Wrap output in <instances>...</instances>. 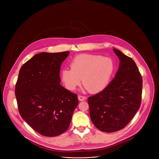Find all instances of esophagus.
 Segmentation results:
<instances>
[{
  "mask_svg": "<svg viewBox=\"0 0 159 159\" xmlns=\"http://www.w3.org/2000/svg\"><path fill=\"white\" fill-rule=\"evenodd\" d=\"M78 99H79V100L80 101H84L86 98H85L84 96H78Z\"/></svg>",
  "mask_w": 159,
  "mask_h": 159,
  "instance_id": "obj_1",
  "label": "esophagus"
}]
</instances>
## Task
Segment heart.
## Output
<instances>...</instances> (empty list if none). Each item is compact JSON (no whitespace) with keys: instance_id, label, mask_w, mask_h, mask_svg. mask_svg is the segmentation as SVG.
<instances>
[{"instance_id":"heart-1","label":"heart","mask_w":159,"mask_h":159,"mask_svg":"<svg viewBox=\"0 0 159 159\" xmlns=\"http://www.w3.org/2000/svg\"><path fill=\"white\" fill-rule=\"evenodd\" d=\"M114 70L115 64L110 58L82 54L72 60L70 69H63L61 77L69 90H75L80 84L82 79L85 90L97 93L108 85Z\"/></svg>"}]
</instances>
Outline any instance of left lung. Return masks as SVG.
<instances>
[{
	"mask_svg": "<svg viewBox=\"0 0 159 159\" xmlns=\"http://www.w3.org/2000/svg\"><path fill=\"white\" fill-rule=\"evenodd\" d=\"M120 63L115 78L96 95L88 98L90 119L99 130L112 133L124 128L141 105L142 75L134 60L115 48Z\"/></svg>",
	"mask_w": 159,
	"mask_h": 159,
	"instance_id": "1",
	"label": "left lung"
}]
</instances>
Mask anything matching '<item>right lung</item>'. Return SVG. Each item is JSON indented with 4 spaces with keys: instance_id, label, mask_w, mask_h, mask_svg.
<instances>
[{
    "instance_id": "obj_1",
    "label": "right lung",
    "mask_w": 159,
    "mask_h": 159,
    "mask_svg": "<svg viewBox=\"0 0 159 159\" xmlns=\"http://www.w3.org/2000/svg\"><path fill=\"white\" fill-rule=\"evenodd\" d=\"M69 52H43L20 68L15 95L22 118L46 137L66 131L79 104L77 95L60 85L61 63Z\"/></svg>"
}]
</instances>
